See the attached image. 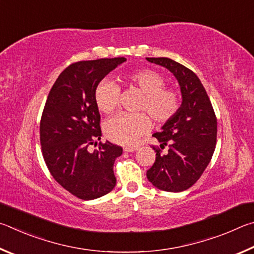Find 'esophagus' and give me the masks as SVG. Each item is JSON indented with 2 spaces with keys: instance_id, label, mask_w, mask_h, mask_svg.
Listing matches in <instances>:
<instances>
[{
  "instance_id": "34e87169",
  "label": "esophagus",
  "mask_w": 254,
  "mask_h": 254,
  "mask_svg": "<svg viewBox=\"0 0 254 254\" xmlns=\"http://www.w3.org/2000/svg\"><path fill=\"white\" fill-rule=\"evenodd\" d=\"M138 148H139L138 145L125 146V147H124V152H126V153H132V152H135V150H137Z\"/></svg>"
}]
</instances>
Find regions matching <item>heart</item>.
Returning a JSON list of instances; mask_svg holds the SVG:
<instances>
[{"label": "heart", "mask_w": 254, "mask_h": 254, "mask_svg": "<svg viewBox=\"0 0 254 254\" xmlns=\"http://www.w3.org/2000/svg\"><path fill=\"white\" fill-rule=\"evenodd\" d=\"M123 80L143 92L137 110L145 113L115 116L105 124V134L114 143L126 145L134 143L150 129L152 123L148 113L155 123H167L179 113L182 100L179 92L165 87V78L155 70L134 71L123 77ZM119 92L117 84L110 80H102L95 91V101L99 110L105 114L113 113L118 106Z\"/></svg>", "instance_id": "1"}]
</instances>
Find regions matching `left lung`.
Segmentation results:
<instances>
[{
  "instance_id": "8db88e82",
  "label": "left lung",
  "mask_w": 254,
  "mask_h": 254,
  "mask_svg": "<svg viewBox=\"0 0 254 254\" xmlns=\"http://www.w3.org/2000/svg\"><path fill=\"white\" fill-rule=\"evenodd\" d=\"M165 66L175 75L182 92V105L174 118L155 132L161 148L154 146L156 159L146 173L155 188L182 192L196 183L211 162L216 145L217 120L205 88L192 70L168 58H146Z\"/></svg>"
}]
</instances>
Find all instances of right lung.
<instances>
[{
	"mask_svg": "<svg viewBox=\"0 0 254 254\" xmlns=\"http://www.w3.org/2000/svg\"><path fill=\"white\" fill-rule=\"evenodd\" d=\"M126 58L79 61L62 71L53 84L40 122V143L47 166L58 183L89 201L108 194L116 185L114 164L120 146L101 138L100 114L95 101L99 82Z\"/></svg>",
	"mask_w": 254,
	"mask_h": 254,
	"instance_id": "add662e5",
	"label": "right lung"
}]
</instances>
